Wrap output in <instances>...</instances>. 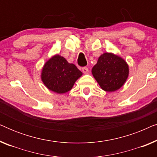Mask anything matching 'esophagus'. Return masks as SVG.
<instances>
[{
	"label": "esophagus",
	"instance_id": "esophagus-1",
	"mask_svg": "<svg viewBox=\"0 0 157 157\" xmlns=\"http://www.w3.org/2000/svg\"><path fill=\"white\" fill-rule=\"evenodd\" d=\"M82 71L85 74H86L89 73V68H88L87 67H83V68H82Z\"/></svg>",
	"mask_w": 157,
	"mask_h": 157
}]
</instances>
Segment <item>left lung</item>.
Segmentation results:
<instances>
[{"instance_id":"left-lung-1","label":"left lung","mask_w":157,"mask_h":157,"mask_svg":"<svg viewBox=\"0 0 157 157\" xmlns=\"http://www.w3.org/2000/svg\"><path fill=\"white\" fill-rule=\"evenodd\" d=\"M91 73L105 91L119 90L127 80L129 68L125 60L113 53H104L98 58Z\"/></svg>"}]
</instances>
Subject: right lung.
<instances>
[{"instance_id": "obj_1", "label": "right lung", "mask_w": 157, "mask_h": 157, "mask_svg": "<svg viewBox=\"0 0 157 157\" xmlns=\"http://www.w3.org/2000/svg\"><path fill=\"white\" fill-rule=\"evenodd\" d=\"M82 74L74 64L69 63L65 58L56 54L45 63L40 78L47 89L63 94L72 89Z\"/></svg>"}]
</instances>
